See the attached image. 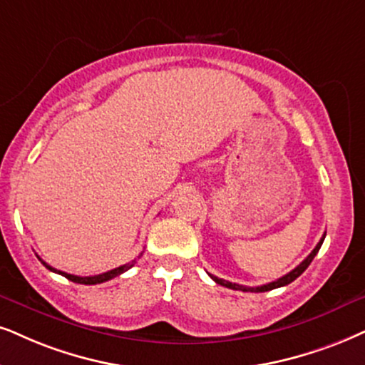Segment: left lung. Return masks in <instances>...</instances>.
Returning <instances> with one entry per match:
<instances>
[{"mask_svg":"<svg viewBox=\"0 0 365 365\" xmlns=\"http://www.w3.org/2000/svg\"><path fill=\"white\" fill-rule=\"evenodd\" d=\"M324 239H325V234H324V237L320 239V242L317 244L315 249H313V251L310 252V255L307 256V259H303L302 262H299V264H298L297 267H294L293 271H289L288 274L281 276L279 279L271 281V283H267V284H262V286H256V288H251V286H242V284H237V283H230V281H225V279H222V278H217V276H214V274H210V278L214 279L217 284L225 286V288H230V289H241V292H251V293H264V292H269V289L281 288V286L289 284V283H292V281L297 279L298 276L302 274L303 271H305L308 266H310V262L313 261V257H315V256H317V252L320 251L322 244H324Z\"/></svg>","mask_w":365,"mask_h":365,"instance_id":"obj_1","label":"left lung"}]
</instances>
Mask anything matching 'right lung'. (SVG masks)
I'll use <instances>...</instances> for the list:
<instances>
[{"label": "right lung", "instance_id": "add662e5", "mask_svg": "<svg viewBox=\"0 0 365 365\" xmlns=\"http://www.w3.org/2000/svg\"><path fill=\"white\" fill-rule=\"evenodd\" d=\"M141 256H143V252H141L140 256L136 257V259H133L131 262H128V264H123V266H119V267H114V269L108 271V273H103V274H96V276H76V274H68V273H63V271H58V269H55V267H52V266H50V264H47V262H45V261H41L40 257H38V259L41 261V264H43L45 267H47V269L53 271V273H58V274L66 276L67 279L73 281V283H81V284H99V283H104V281H109V279L116 278V276L123 274L124 271L131 269V267L136 264V261L140 259Z\"/></svg>", "mask_w": 365, "mask_h": 365}]
</instances>
